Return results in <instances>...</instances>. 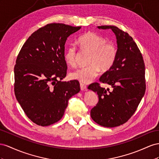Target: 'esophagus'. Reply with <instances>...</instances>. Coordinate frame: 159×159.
Returning a JSON list of instances; mask_svg holds the SVG:
<instances>
[{
  "instance_id": "34e87169",
  "label": "esophagus",
  "mask_w": 159,
  "mask_h": 159,
  "mask_svg": "<svg viewBox=\"0 0 159 159\" xmlns=\"http://www.w3.org/2000/svg\"><path fill=\"white\" fill-rule=\"evenodd\" d=\"M80 90H87V86H86L84 84H83L82 83H80Z\"/></svg>"
}]
</instances>
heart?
Listing matches in <instances>:
<instances>
[{"label":"heart","mask_w":159,"mask_h":159,"mask_svg":"<svg viewBox=\"0 0 159 159\" xmlns=\"http://www.w3.org/2000/svg\"><path fill=\"white\" fill-rule=\"evenodd\" d=\"M77 43L81 50L90 52L88 62L89 65L71 72L69 75L71 79L78 80L84 83H91L99 75L101 69L106 72L114 66L117 57L116 47L114 43L107 42L106 38L102 36L88 32L80 36ZM77 54L75 45L69 44L64 54L68 65L76 66Z\"/></svg>","instance_id":"heart-1"}]
</instances>
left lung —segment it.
Here are the masks:
<instances>
[{"instance_id":"obj_1","label":"left lung","mask_w":159,"mask_h":159,"mask_svg":"<svg viewBox=\"0 0 159 159\" xmlns=\"http://www.w3.org/2000/svg\"><path fill=\"white\" fill-rule=\"evenodd\" d=\"M111 29L117 39V57L114 66L100 78L112 87L102 88L94 83L88 89L98 95V102L90 116L99 125L115 127L127 122L133 115L145 93V66L142 54L130 36L115 26H100Z\"/></svg>"}]
</instances>
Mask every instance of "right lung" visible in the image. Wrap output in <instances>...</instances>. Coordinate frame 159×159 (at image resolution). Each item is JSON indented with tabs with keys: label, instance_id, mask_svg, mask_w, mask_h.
<instances>
[{
	"label": "right lung",
	"instance_id": "obj_1",
	"mask_svg": "<svg viewBox=\"0 0 159 159\" xmlns=\"http://www.w3.org/2000/svg\"><path fill=\"white\" fill-rule=\"evenodd\" d=\"M80 28L47 24L30 36L18 54L15 94L26 115L37 125L49 126L60 120L69 98L80 91L78 80H61L66 76V40Z\"/></svg>",
	"mask_w": 159,
	"mask_h": 159
}]
</instances>
